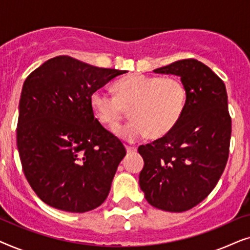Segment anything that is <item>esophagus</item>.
I'll return each instance as SVG.
<instances>
[{"label":"esophagus","instance_id":"esophagus-1","mask_svg":"<svg viewBox=\"0 0 250 250\" xmlns=\"http://www.w3.org/2000/svg\"><path fill=\"white\" fill-rule=\"evenodd\" d=\"M126 151H127L128 153H134L136 151V148L135 146H126Z\"/></svg>","mask_w":250,"mask_h":250}]
</instances>
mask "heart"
I'll return each mask as SVG.
<instances>
[{"instance_id":"obj_1","label":"heart","mask_w":250,"mask_h":250,"mask_svg":"<svg viewBox=\"0 0 250 250\" xmlns=\"http://www.w3.org/2000/svg\"><path fill=\"white\" fill-rule=\"evenodd\" d=\"M116 95L98 88L91 93L90 104L99 122L115 127L126 109L133 118L114 129L119 138L135 141L146 135L162 138L180 121L187 101L186 87L176 77L133 74L115 84Z\"/></svg>"}]
</instances>
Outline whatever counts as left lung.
Segmentation results:
<instances>
[{
  "label": "left lung",
  "instance_id": "1",
  "mask_svg": "<svg viewBox=\"0 0 250 250\" xmlns=\"http://www.w3.org/2000/svg\"><path fill=\"white\" fill-rule=\"evenodd\" d=\"M153 71L180 76L187 101L180 121L166 135L139 146L145 162L139 184L151 206L181 213L211 192L227 165L231 139L227 88L196 59Z\"/></svg>",
  "mask_w": 250,
  "mask_h": 250
}]
</instances>
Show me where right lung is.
Instances as JSON below:
<instances>
[{
  "mask_svg": "<svg viewBox=\"0 0 250 250\" xmlns=\"http://www.w3.org/2000/svg\"><path fill=\"white\" fill-rule=\"evenodd\" d=\"M125 73L59 56L26 78L17 146L27 181L49 206L85 213L107 199L126 150L94 118L90 97Z\"/></svg>",
  "mask_w": 250,
  "mask_h": 250,
  "instance_id": "1",
  "label": "right lung"
}]
</instances>
